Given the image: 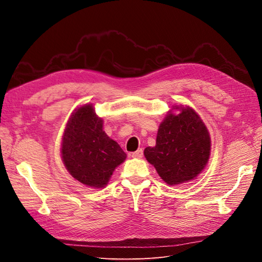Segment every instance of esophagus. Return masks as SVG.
I'll return each instance as SVG.
<instances>
[{"instance_id": "esophagus-1", "label": "esophagus", "mask_w": 262, "mask_h": 262, "mask_svg": "<svg viewBox=\"0 0 262 262\" xmlns=\"http://www.w3.org/2000/svg\"><path fill=\"white\" fill-rule=\"evenodd\" d=\"M131 156H132L133 158H142V157H143V150H142V149L140 148V149L137 150V152H133V153L131 154Z\"/></svg>"}]
</instances>
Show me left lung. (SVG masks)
<instances>
[{
  "instance_id": "obj_1",
  "label": "left lung",
  "mask_w": 262,
  "mask_h": 262,
  "mask_svg": "<svg viewBox=\"0 0 262 262\" xmlns=\"http://www.w3.org/2000/svg\"><path fill=\"white\" fill-rule=\"evenodd\" d=\"M172 108L180 113L169 110L158 126L155 146H147L144 156L166 184L177 186L195 179L208 165L211 138L194 109L182 105Z\"/></svg>"
}]
</instances>
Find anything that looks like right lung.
Returning a JSON list of instances; mask_svg holds the SVG:
<instances>
[{
    "label": "right lung",
    "instance_id": "right-lung-1",
    "mask_svg": "<svg viewBox=\"0 0 262 262\" xmlns=\"http://www.w3.org/2000/svg\"><path fill=\"white\" fill-rule=\"evenodd\" d=\"M104 121L92 104L76 108L61 142V157L70 175L91 188H104L126 154L102 130Z\"/></svg>",
    "mask_w": 262,
    "mask_h": 262
}]
</instances>
